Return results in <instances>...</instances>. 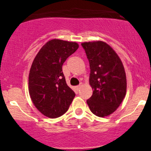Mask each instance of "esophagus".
Returning <instances> with one entry per match:
<instances>
[{
    "instance_id": "1",
    "label": "esophagus",
    "mask_w": 151,
    "mask_h": 151,
    "mask_svg": "<svg viewBox=\"0 0 151 151\" xmlns=\"http://www.w3.org/2000/svg\"><path fill=\"white\" fill-rule=\"evenodd\" d=\"M81 87H82V85H77L76 87V89L77 91H78L80 88H81Z\"/></svg>"
}]
</instances>
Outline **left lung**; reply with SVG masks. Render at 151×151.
Returning a JSON list of instances; mask_svg holds the SVG:
<instances>
[{
    "mask_svg": "<svg viewBox=\"0 0 151 151\" xmlns=\"http://www.w3.org/2000/svg\"><path fill=\"white\" fill-rule=\"evenodd\" d=\"M82 46L89 61V83L93 89L87 104L94 115L106 116L116 110L125 96L127 83L123 65L104 41L85 42Z\"/></svg>",
    "mask_w": 151,
    "mask_h": 151,
    "instance_id": "obj_1",
    "label": "left lung"
}]
</instances>
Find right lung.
<instances>
[{
  "mask_svg": "<svg viewBox=\"0 0 151 151\" xmlns=\"http://www.w3.org/2000/svg\"><path fill=\"white\" fill-rule=\"evenodd\" d=\"M78 48L76 42L50 40L33 60L29 76V94L35 107L45 116L63 115L76 96L66 84L62 66Z\"/></svg>",
  "mask_w": 151,
  "mask_h": 151,
  "instance_id": "1",
  "label": "right lung"
}]
</instances>
